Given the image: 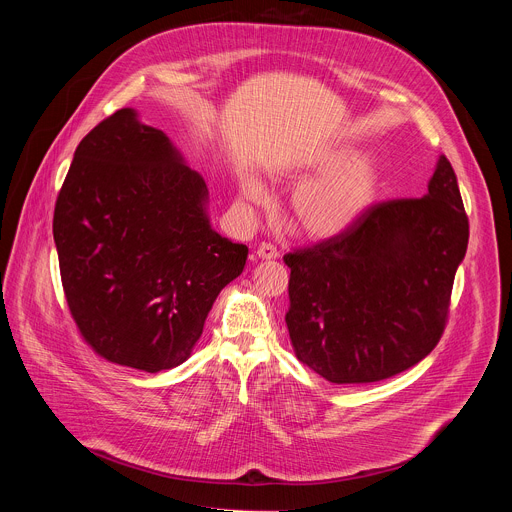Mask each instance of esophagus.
<instances>
[{"label": "esophagus", "mask_w": 512, "mask_h": 512, "mask_svg": "<svg viewBox=\"0 0 512 512\" xmlns=\"http://www.w3.org/2000/svg\"><path fill=\"white\" fill-rule=\"evenodd\" d=\"M257 257H259V259H265V261H273V259L279 257V251H277V247L271 245V243H261V245L257 247Z\"/></svg>", "instance_id": "esophagus-1"}]
</instances>
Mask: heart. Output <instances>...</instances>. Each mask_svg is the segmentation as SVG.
<instances>
[{
	"label": "heart",
	"instance_id": "b5f03b06",
	"mask_svg": "<svg viewBox=\"0 0 512 512\" xmlns=\"http://www.w3.org/2000/svg\"><path fill=\"white\" fill-rule=\"evenodd\" d=\"M304 176L318 178L291 194L289 210L310 239H332L350 231L371 210L381 190L379 166L346 145L320 152ZM241 190L249 204L269 202L267 188L255 176H245Z\"/></svg>",
	"mask_w": 512,
	"mask_h": 512
}]
</instances>
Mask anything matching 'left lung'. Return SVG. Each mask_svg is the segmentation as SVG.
Listing matches in <instances>:
<instances>
[{
  "label": "left lung",
  "mask_w": 512,
  "mask_h": 512,
  "mask_svg": "<svg viewBox=\"0 0 512 512\" xmlns=\"http://www.w3.org/2000/svg\"><path fill=\"white\" fill-rule=\"evenodd\" d=\"M470 225L446 156L427 194L373 204L346 233L283 255L296 356L336 385L377 383L440 342Z\"/></svg>",
  "instance_id": "obj_1"
}]
</instances>
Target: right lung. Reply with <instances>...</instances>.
<instances>
[{
	"label": "right lung",
	"instance_id": "add662e5",
	"mask_svg": "<svg viewBox=\"0 0 512 512\" xmlns=\"http://www.w3.org/2000/svg\"><path fill=\"white\" fill-rule=\"evenodd\" d=\"M206 184L164 131L119 109L75 152L52 233L66 304L105 360L145 373L182 364L249 249L210 229Z\"/></svg>",
	"mask_w": 512,
	"mask_h": 512
}]
</instances>
